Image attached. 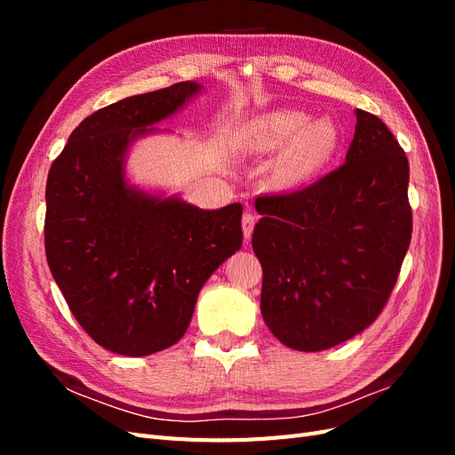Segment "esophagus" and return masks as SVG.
<instances>
[{"mask_svg": "<svg viewBox=\"0 0 455 455\" xmlns=\"http://www.w3.org/2000/svg\"><path fill=\"white\" fill-rule=\"evenodd\" d=\"M254 224H256V216H254L252 212L246 211V212L243 214V235H244V239H246V241H249V239H251V235H252Z\"/></svg>", "mask_w": 455, "mask_h": 455, "instance_id": "1", "label": "esophagus"}]
</instances>
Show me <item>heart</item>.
I'll return each instance as SVG.
<instances>
[{
    "label": "heart",
    "instance_id": "heart-1",
    "mask_svg": "<svg viewBox=\"0 0 455 455\" xmlns=\"http://www.w3.org/2000/svg\"><path fill=\"white\" fill-rule=\"evenodd\" d=\"M284 174L299 178L315 171L334 154L338 129L328 117L315 119L298 109H279L252 119L241 132L239 148L246 154H271L286 146Z\"/></svg>",
    "mask_w": 455,
    "mask_h": 455
}]
</instances>
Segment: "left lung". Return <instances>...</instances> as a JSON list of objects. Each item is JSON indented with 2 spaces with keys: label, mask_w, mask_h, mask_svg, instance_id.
Masks as SVG:
<instances>
[{
  "label": "left lung",
  "mask_w": 455,
  "mask_h": 455,
  "mask_svg": "<svg viewBox=\"0 0 455 455\" xmlns=\"http://www.w3.org/2000/svg\"><path fill=\"white\" fill-rule=\"evenodd\" d=\"M355 116L339 169L292 194L256 199L261 316L296 351L330 349L374 323L411 239L404 151L379 117Z\"/></svg>",
  "instance_id": "obj_1"
}]
</instances>
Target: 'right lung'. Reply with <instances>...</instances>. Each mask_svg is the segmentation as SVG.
Segmentation results:
<instances>
[{"label":"right lung","mask_w":455,"mask_h":455,"mask_svg":"<svg viewBox=\"0 0 455 455\" xmlns=\"http://www.w3.org/2000/svg\"><path fill=\"white\" fill-rule=\"evenodd\" d=\"M136 94L79 123L47 176L45 254L66 304L104 349L146 356L180 339L203 284L243 244V206L203 211L129 184V148L201 92Z\"/></svg>","instance_id":"obj_1"}]
</instances>
